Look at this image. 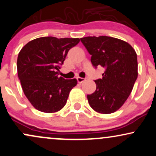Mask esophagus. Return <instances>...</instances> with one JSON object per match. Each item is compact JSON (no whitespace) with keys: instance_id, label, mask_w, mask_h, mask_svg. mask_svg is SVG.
<instances>
[{"instance_id":"obj_1","label":"esophagus","mask_w":156,"mask_h":156,"mask_svg":"<svg viewBox=\"0 0 156 156\" xmlns=\"http://www.w3.org/2000/svg\"><path fill=\"white\" fill-rule=\"evenodd\" d=\"M77 80H78V83H83V82L85 81V78H80V77H78V78H77Z\"/></svg>"}]
</instances>
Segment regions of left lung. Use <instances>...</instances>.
I'll list each match as a JSON object with an SVG mask.
<instances>
[{
	"label": "left lung",
	"instance_id": "1",
	"mask_svg": "<svg viewBox=\"0 0 156 156\" xmlns=\"http://www.w3.org/2000/svg\"><path fill=\"white\" fill-rule=\"evenodd\" d=\"M80 41L92 55V65L105 69L103 78L94 80L95 92L87 95L89 105L101 114L117 112L129 97L137 78L135 50L127 42L106 36L83 37Z\"/></svg>",
	"mask_w": 156,
	"mask_h": 156
}]
</instances>
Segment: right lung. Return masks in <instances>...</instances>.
Instances as JSON below:
<instances>
[{
    "label": "right lung",
    "instance_id": "right-lung-1",
    "mask_svg": "<svg viewBox=\"0 0 156 156\" xmlns=\"http://www.w3.org/2000/svg\"><path fill=\"white\" fill-rule=\"evenodd\" d=\"M78 38L39 37L23 46L17 57L18 78L25 95L36 109L44 113L58 112L65 105L76 78L58 76L70 48Z\"/></svg>",
    "mask_w": 156,
    "mask_h": 156
}]
</instances>
